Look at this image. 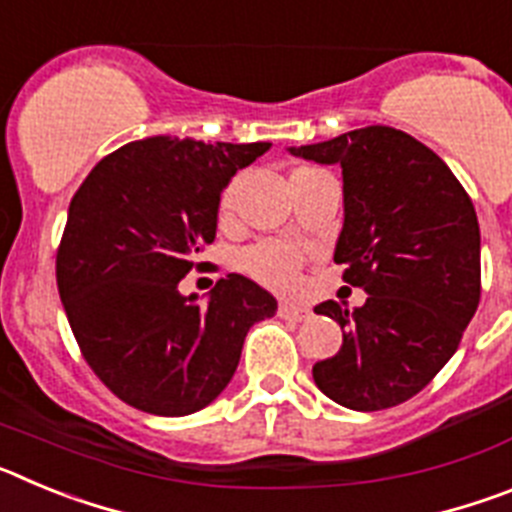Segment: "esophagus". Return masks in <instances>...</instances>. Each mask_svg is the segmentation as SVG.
Returning <instances> with one entry per match:
<instances>
[{
    "instance_id": "obj_1",
    "label": "esophagus",
    "mask_w": 512,
    "mask_h": 512,
    "mask_svg": "<svg viewBox=\"0 0 512 512\" xmlns=\"http://www.w3.org/2000/svg\"><path fill=\"white\" fill-rule=\"evenodd\" d=\"M277 315L284 320H297V323H302V320L310 318L312 312H310V307H305V305H295V302H279Z\"/></svg>"
}]
</instances>
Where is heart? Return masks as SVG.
<instances>
[{
  "mask_svg": "<svg viewBox=\"0 0 512 512\" xmlns=\"http://www.w3.org/2000/svg\"><path fill=\"white\" fill-rule=\"evenodd\" d=\"M238 184H241V176H233V179L223 187L220 197H217V220H220V223H228L230 217H233ZM302 261H305V248L289 241L256 243V246L246 248V251L238 256V266H241L243 274H248L251 279H256V282H261L264 287L271 289L295 287Z\"/></svg>",
  "mask_w": 512,
  "mask_h": 512,
  "instance_id": "1",
  "label": "heart"
}]
</instances>
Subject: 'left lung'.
<instances>
[{"label":"left lung","instance_id":"1","mask_svg":"<svg viewBox=\"0 0 512 512\" xmlns=\"http://www.w3.org/2000/svg\"><path fill=\"white\" fill-rule=\"evenodd\" d=\"M295 156L343 169V230L333 261L366 302L315 307L341 325L336 356L312 366L323 395L374 413L418 395L454 356L482 295L479 223L467 189L413 135L351 130Z\"/></svg>","mask_w":512,"mask_h":512}]
</instances>
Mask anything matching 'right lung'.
<instances>
[{
    "instance_id": "1",
    "label": "right lung",
    "mask_w": 512,
    "mask_h": 512,
    "mask_svg": "<svg viewBox=\"0 0 512 512\" xmlns=\"http://www.w3.org/2000/svg\"><path fill=\"white\" fill-rule=\"evenodd\" d=\"M271 143L156 135L104 156L71 197L56 282L81 356L99 382L151 415L210 405L233 377L246 333L277 300L241 274L210 302L179 295L215 241L217 197Z\"/></svg>"
}]
</instances>
